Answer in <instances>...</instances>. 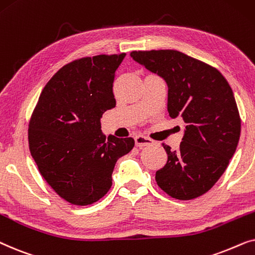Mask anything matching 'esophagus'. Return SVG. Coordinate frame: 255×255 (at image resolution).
<instances>
[{"mask_svg":"<svg viewBox=\"0 0 255 255\" xmlns=\"http://www.w3.org/2000/svg\"><path fill=\"white\" fill-rule=\"evenodd\" d=\"M151 143V138L144 136V135H136V136H135V144H136L137 147H144V145H149Z\"/></svg>","mask_w":255,"mask_h":255,"instance_id":"1","label":"esophagus"}]
</instances>
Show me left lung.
<instances>
[{
	"instance_id": "obj_1",
	"label": "left lung",
	"mask_w": 255,
	"mask_h": 255,
	"mask_svg": "<svg viewBox=\"0 0 255 255\" xmlns=\"http://www.w3.org/2000/svg\"><path fill=\"white\" fill-rule=\"evenodd\" d=\"M130 57L165 80L169 115L185 124L177 150L163 143L168 161L156 171V183L179 201L204 195L239 142L242 120L232 88L215 67L179 51H133Z\"/></svg>"
}]
</instances>
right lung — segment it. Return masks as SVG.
Returning <instances> with one entry per match:
<instances>
[{
    "label": "right lung",
    "mask_w": 255,
    "mask_h": 255,
    "mask_svg": "<svg viewBox=\"0 0 255 255\" xmlns=\"http://www.w3.org/2000/svg\"><path fill=\"white\" fill-rule=\"evenodd\" d=\"M126 53L99 54L63 66L43 88L29 122V148L42 177L73 205L106 195L121 156L134 138L101 133L100 119L115 107V71Z\"/></svg>",
    "instance_id": "obj_1"
}]
</instances>
